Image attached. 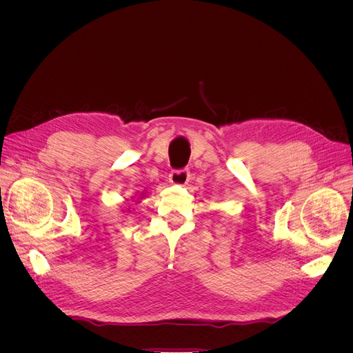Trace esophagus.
I'll return each instance as SVG.
<instances>
[{
  "mask_svg": "<svg viewBox=\"0 0 353 353\" xmlns=\"http://www.w3.org/2000/svg\"><path fill=\"white\" fill-rule=\"evenodd\" d=\"M190 181V170L188 169H175L169 174V183L175 185H185Z\"/></svg>",
  "mask_w": 353,
  "mask_h": 353,
  "instance_id": "obj_1",
  "label": "esophagus"
}]
</instances>
